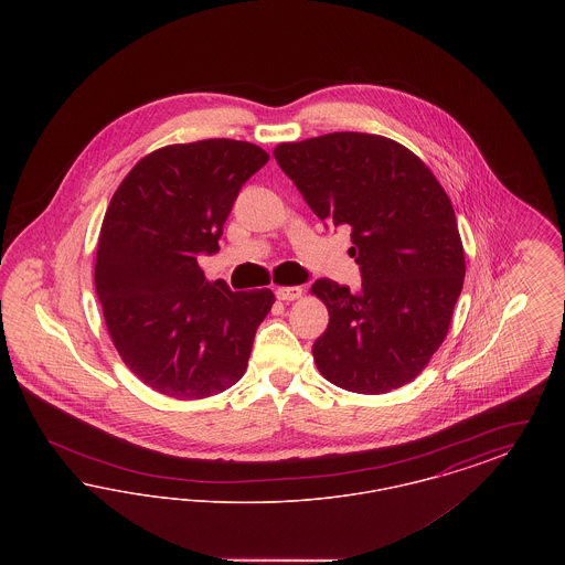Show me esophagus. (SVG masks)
Instances as JSON below:
<instances>
[{"instance_id": "34e87169", "label": "esophagus", "mask_w": 565, "mask_h": 565, "mask_svg": "<svg viewBox=\"0 0 565 565\" xmlns=\"http://www.w3.org/2000/svg\"><path fill=\"white\" fill-rule=\"evenodd\" d=\"M275 296L279 298V300H296V298H300L302 296V288H298V286H288V288H277L275 290Z\"/></svg>"}]
</instances>
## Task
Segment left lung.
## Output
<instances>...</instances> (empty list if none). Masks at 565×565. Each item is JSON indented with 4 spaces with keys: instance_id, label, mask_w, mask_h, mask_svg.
<instances>
[{
    "instance_id": "left-lung-1",
    "label": "left lung",
    "mask_w": 565,
    "mask_h": 565,
    "mask_svg": "<svg viewBox=\"0 0 565 565\" xmlns=\"http://www.w3.org/2000/svg\"><path fill=\"white\" fill-rule=\"evenodd\" d=\"M275 161L313 214L351 233L362 286L318 279L330 320L313 360L330 383L385 394L419 375L447 337L466 263L456 212L430 169L381 135L279 143Z\"/></svg>"
}]
</instances>
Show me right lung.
<instances>
[{
    "instance_id": "1",
    "label": "right lung",
    "mask_w": 565,
    "mask_h": 565,
    "mask_svg": "<svg viewBox=\"0 0 565 565\" xmlns=\"http://www.w3.org/2000/svg\"><path fill=\"white\" fill-rule=\"evenodd\" d=\"M269 154L237 139L164 146L114 192L95 263L109 337L148 387L178 401L220 394L242 379L270 290L207 281L199 256L220 249L243 184Z\"/></svg>"
}]
</instances>
